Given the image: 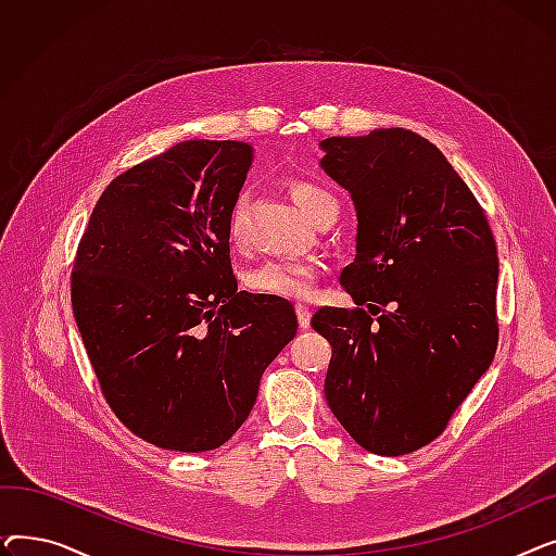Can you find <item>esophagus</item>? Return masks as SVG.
Listing matches in <instances>:
<instances>
[{"label":"esophagus","mask_w":556,"mask_h":556,"mask_svg":"<svg viewBox=\"0 0 556 556\" xmlns=\"http://www.w3.org/2000/svg\"><path fill=\"white\" fill-rule=\"evenodd\" d=\"M295 313H298V323L302 329H308L311 325V308L306 304H295Z\"/></svg>","instance_id":"34e87169"}]
</instances>
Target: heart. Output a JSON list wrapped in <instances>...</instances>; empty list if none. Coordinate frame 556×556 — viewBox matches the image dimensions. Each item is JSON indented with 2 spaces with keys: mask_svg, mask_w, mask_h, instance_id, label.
Segmentation results:
<instances>
[{
  "mask_svg": "<svg viewBox=\"0 0 556 556\" xmlns=\"http://www.w3.org/2000/svg\"><path fill=\"white\" fill-rule=\"evenodd\" d=\"M288 195L293 200L300 212L311 220H323L327 214H338L336 198L311 180L293 178L286 182ZM243 210L245 198L239 195L231 202L227 214V237L231 243L241 241L243 231ZM319 268L313 261H286V258H266L258 266L248 270L245 286L256 295H268L277 300H306L311 298L317 283Z\"/></svg>",
  "mask_w": 556,
  "mask_h": 556,
  "instance_id": "b5f03b06",
  "label": "heart"
}]
</instances>
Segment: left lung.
Listing matches in <instances>:
<instances>
[{"label": "left lung", "instance_id": "1", "mask_svg": "<svg viewBox=\"0 0 556 556\" xmlns=\"http://www.w3.org/2000/svg\"><path fill=\"white\" fill-rule=\"evenodd\" d=\"M323 166L356 204V308H319L327 403L376 455L444 432L498 346V250L484 210L434 143L403 128L323 141ZM367 305L365 312L362 306Z\"/></svg>", "mask_w": 556, "mask_h": 556}]
</instances>
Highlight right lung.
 Instances as JSON below:
<instances>
[{
  "label": "right lung",
  "instance_id": "1",
  "mask_svg": "<svg viewBox=\"0 0 556 556\" xmlns=\"http://www.w3.org/2000/svg\"><path fill=\"white\" fill-rule=\"evenodd\" d=\"M250 162L243 141L170 146L105 187L76 250L72 308L103 399L157 448L223 446L298 333L286 300L231 273L227 214Z\"/></svg>",
  "mask_w": 556,
  "mask_h": 556
}]
</instances>
